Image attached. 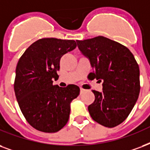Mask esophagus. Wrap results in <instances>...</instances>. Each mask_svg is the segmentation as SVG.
<instances>
[{"label":"esophagus","instance_id":"34e87169","mask_svg":"<svg viewBox=\"0 0 150 150\" xmlns=\"http://www.w3.org/2000/svg\"><path fill=\"white\" fill-rule=\"evenodd\" d=\"M85 91H86L85 89H83V88L80 87V93H84V92H85Z\"/></svg>","mask_w":150,"mask_h":150}]
</instances>
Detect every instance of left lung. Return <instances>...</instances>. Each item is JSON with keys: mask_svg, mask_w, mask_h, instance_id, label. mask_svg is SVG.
Returning a JSON list of instances; mask_svg holds the SVG:
<instances>
[{"mask_svg": "<svg viewBox=\"0 0 150 150\" xmlns=\"http://www.w3.org/2000/svg\"><path fill=\"white\" fill-rule=\"evenodd\" d=\"M76 42L93 69L88 79L103 82L102 92L92 90L95 100L88 106L90 116L106 127H116L127 118L139 98V64L126 46L105 37Z\"/></svg>", "mask_w": 150, "mask_h": 150, "instance_id": "1", "label": "left lung"}]
</instances>
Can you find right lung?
<instances>
[{
    "label": "right lung",
    "instance_id": "1",
    "mask_svg": "<svg viewBox=\"0 0 150 150\" xmlns=\"http://www.w3.org/2000/svg\"><path fill=\"white\" fill-rule=\"evenodd\" d=\"M76 46L74 40L44 38L30 45L19 58L15 94L26 120L38 131L57 132L68 121L70 104L79 94V87H60L52 84V79L59 78L61 57Z\"/></svg>",
    "mask_w": 150,
    "mask_h": 150
}]
</instances>
